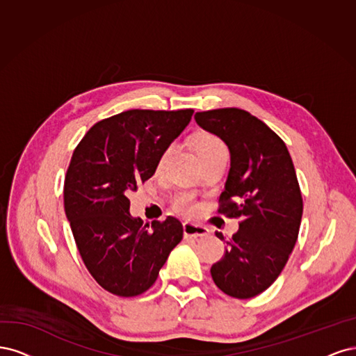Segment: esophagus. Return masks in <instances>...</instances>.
<instances>
[{
  "label": "esophagus",
  "instance_id": "34e87169",
  "mask_svg": "<svg viewBox=\"0 0 356 356\" xmlns=\"http://www.w3.org/2000/svg\"><path fill=\"white\" fill-rule=\"evenodd\" d=\"M183 234H185V238H202V236H207L209 231L201 225H195V223H183Z\"/></svg>",
  "mask_w": 356,
  "mask_h": 356
}]
</instances>
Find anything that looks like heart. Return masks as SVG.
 Returning a JSON list of instances; mask_svg holds the SVG:
<instances>
[{"label": "heart", "mask_w": 356, "mask_h": 356, "mask_svg": "<svg viewBox=\"0 0 356 356\" xmlns=\"http://www.w3.org/2000/svg\"><path fill=\"white\" fill-rule=\"evenodd\" d=\"M220 151H226V149H225L223 143L219 139H217V137H214L211 134H201L197 139V152H198L200 158L204 156V155H209V154H213V152H220ZM171 154H173V145L167 146L164 151L161 152V155H159L158 164H156L158 171L164 170ZM176 209L179 211H183V213H191L193 210V205H192V201L188 197H179L176 200Z\"/></svg>", "instance_id": "heart-1"}]
</instances>
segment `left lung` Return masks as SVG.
<instances>
[{"instance_id":"8db88e82","label":"left lung","mask_w":356,"mask_h":356,"mask_svg":"<svg viewBox=\"0 0 356 356\" xmlns=\"http://www.w3.org/2000/svg\"><path fill=\"white\" fill-rule=\"evenodd\" d=\"M195 121L229 149L219 211L243 219L211 277L225 294L251 299L280 277L299 236L303 201L293 159L281 137L247 111L197 112Z\"/></svg>"}]
</instances>
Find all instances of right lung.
Here are the masks:
<instances>
[{"mask_svg":"<svg viewBox=\"0 0 356 356\" xmlns=\"http://www.w3.org/2000/svg\"><path fill=\"white\" fill-rule=\"evenodd\" d=\"M193 109H131L103 120L79 142L65 177V213L86 268L121 297L151 289L183 238L176 217L143 225L129 192L151 179L158 158L185 130Z\"/></svg>","mask_w":356,"mask_h":356,"instance_id":"add662e5","label":"right lung"}]
</instances>
